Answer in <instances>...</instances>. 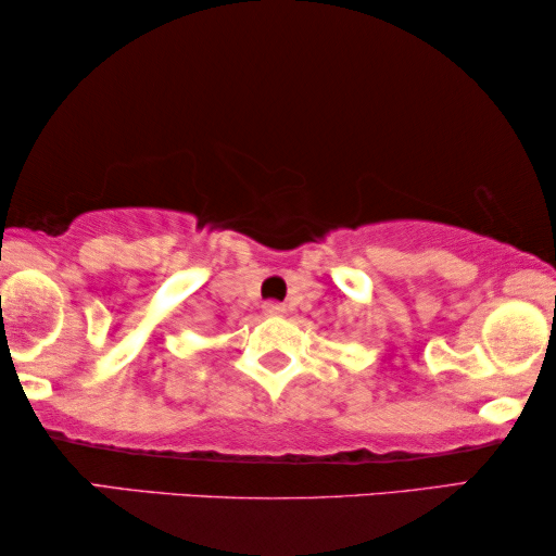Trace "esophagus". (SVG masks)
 I'll return each mask as SVG.
<instances>
[{
    "mask_svg": "<svg viewBox=\"0 0 556 556\" xmlns=\"http://www.w3.org/2000/svg\"><path fill=\"white\" fill-rule=\"evenodd\" d=\"M283 306H280V303L278 301H268V303H263V314L265 316H280V314H283Z\"/></svg>",
    "mask_w": 556,
    "mask_h": 556,
    "instance_id": "obj_1",
    "label": "esophagus"
}]
</instances>
